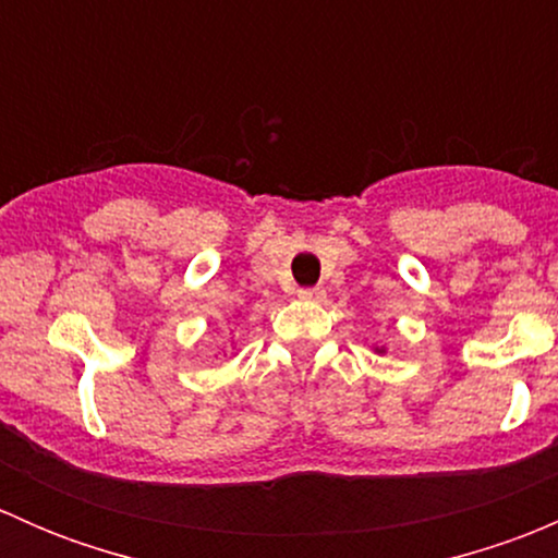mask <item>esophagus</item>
Wrapping results in <instances>:
<instances>
[{
  "label": "esophagus",
  "instance_id": "34e87169",
  "mask_svg": "<svg viewBox=\"0 0 558 558\" xmlns=\"http://www.w3.org/2000/svg\"><path fill=\"white\" fill-rule=\"evenodd\" d=\"M300 294V300H307V302H320L326 296L324 286H313V289H300L296 291Z\"/></svg>",
  "mask_w": 558,
  "mask_h": 558
}]
</instances>
